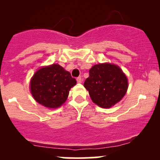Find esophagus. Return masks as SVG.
<instances>
[{"mask_svg":"<svg viewBox=\"0 0 160 160\" xmlns=\"http://www.w3.org/2000/svg\"><path fill=\"white\" fill-rule=\"evenodd\" d=\"M76 81H77L78 83H82V78H81V77H78L77 78H76Z\"/></svg>","mask_w":160,"mask_h":160,"instance_id":"1","label":"esophagus"}]
</instances>
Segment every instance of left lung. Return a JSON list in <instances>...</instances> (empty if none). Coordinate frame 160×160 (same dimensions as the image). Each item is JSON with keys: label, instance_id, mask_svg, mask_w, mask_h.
I'll return each instance as SVG.
<instances>
[{"label": "left lung", "instance_id": "8db88e82", "mask_svg": "<svg viewBox=\"0 0 160 160\" xmlns=\"http://www.w3.org/2000/svg\"><path fill=\"white\" fill-rule=\"evenodd\" d=\"M89 73L84 86L93 102L101 108H111L126 94L128 78L117 65L100 63L92 66Z\"/></svg>", "mask_w": 160, "mask_h": 160}]
</instances>
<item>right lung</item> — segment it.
<instances>
[{
  "instance_id": "1",
  "label": "right lung",
  "mask_w": 160,
  "mask_h": 160,
  "mask_svg": "<svg viewBox=\"0 0 160 160\" xmlns=\"http://www.w3.org/2000/svg\"><path fill=\"white\" fill-rule=\"evenodd\" d=\"M76 80L58 64L41 68L30 80V92L38 103L49 108H57L67 100Z\"/></svg>"
}]
</instances>
